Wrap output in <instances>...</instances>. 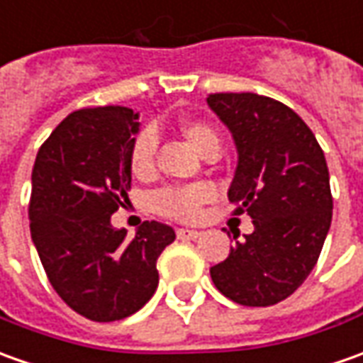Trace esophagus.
<instances>
[{
    "label": "esophagus",
    "mask_w": 363,
    "mask_h": 363,
    "mask_svg": "<svg viewBox=\"0 0 363 363\" xmlns=\"http://www.w3.org/2000/svg\"><path fill=\"white\" fill-rule=\"evenodd\" d=\"M199 230H191V228H179L177 230V236L181 238V240H194V238H199Z\"/></svg>",
    "instance_id": "1"
}]
</instances>
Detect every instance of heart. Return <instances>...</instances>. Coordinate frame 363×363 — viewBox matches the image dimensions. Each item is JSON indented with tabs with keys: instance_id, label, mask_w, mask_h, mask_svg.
Segmentation results:
<instances>
[{
	"instance_id": "1",
	"label": "heart",
	"mask_w": 363,
	"mask_h": 363,
	"mask_svg": "<svg viewBox=\"0 0 363 363\" xmlns=\"http://www.w3.org/2000/svg\"><path fill=\"white\" fill-rule=\"evenodd\" d=\"M181 135L186 139L199 155H206L208 150H218L220 137L218 133L202 121H182ZM159 149V137L152 129L140 130L130 147V171L137 177H145L155 167V155ZM213 189L208 184H192V186H172L155 194V211L162 216L174 220H194L204 202L213 199Z\"/></svg>"
}]
</instances>
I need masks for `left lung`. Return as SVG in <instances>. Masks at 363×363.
Instances as JSON below:
<instances>
[{"label":"left lung","mask_w":363,"mask_h":363,"mask_svg":"<svg viewBox=\"0 0 363 363\" xmlns=\"http://www.w3.org/2000/svg\"><path fill=\"white\" fill-rule=\"evenodd\" d=\"M206 103L230 130L238 155L228 201L254 224V233L211 268V278L236 304H278L312 272L330 230L326 157L308 125L280 101L214 93Z\"/></svg>","instance_id":"obj_1"}]
</instances>
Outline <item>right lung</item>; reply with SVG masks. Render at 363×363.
<instances>
[{"instance_id": "add662e5", "label": "right lung", "mask_w": 363, "mask_h": 363, "mask_svg": "<svg viewBox=\"0 0 363 363\" xmlns=\"http://www.w3.org/2000/svg\"><path fill=\"white\" fill-rule=\"evenodd\" d=\"M139 113L95 107L71 113L37 152L29 228L55 292L93 322L139 312L159 286L157 258L174 240L147 220L135 238L111 216L130 189V147Z\"/></svg>"}]
</instances>
